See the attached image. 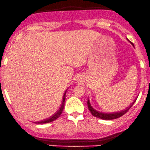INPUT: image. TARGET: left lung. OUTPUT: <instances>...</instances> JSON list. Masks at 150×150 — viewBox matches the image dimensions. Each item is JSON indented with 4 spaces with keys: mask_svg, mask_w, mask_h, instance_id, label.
I'll list each match as a JSON object with an SVG mask.
<instances>
[{
    "mask_svg": "<svg viewBox=\"0 0 150 150\" xmlns=\"http://www.w3.org/2000/svg\"><path fill=\"white\" fill-rule=\"evenodd\" d=\"M127 41H129L128 39H127ZM131 43L133 45L132 43ZM134 102H135V101H134L132 104L129 106V107H127L126 109H125V110L121 111V112H116V113H104V112H99V111L96 110V109H94V108L91 107V104H90L89 99H88L87 101V104H88V109H89L90 112H91V114H92L94 117H97V118L101 119V120H114V119H117V118H119V117L123 116L124 114L126 113L127 111H128L129 109L132 107V106L133 105L134 103Z\"/></svg>",
    "mask_w": 150,
    "mask_h": 150,
    "instance_id": "1",
    "label": "left lung"
}]
</instances>
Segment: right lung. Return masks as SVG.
<instances>
[{
    "mask_svg": "<svg viewBox=\"0 0 150 150\" xmlns=\"http://www.w3.org/2000/svg\"><path fill=\"white\" fill-rule=\"evenodd\" d=\"M66 92H67V91H66ZM66 92L64 93V96H63V98H62V101H61V103H60V104H59V107H58L57 109H56L55 112L51 114V116H49L48 118L45 119V120H43L39 121V122H36V124L49 123V122H53V121L56 120V119H58L59 117H60L61 114H62V112H63L64 107V103H65V99H66Z\"/></svg>",
    "mask_w": 150,
    "mask_h": 150,
    "instance_id": "1",
    "label": "right lung"
}]
</instances>
